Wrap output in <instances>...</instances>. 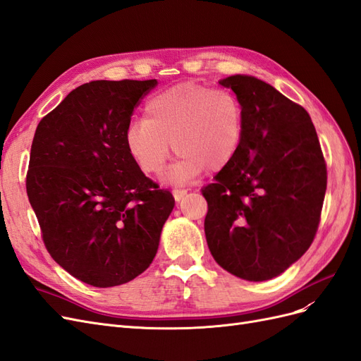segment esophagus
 <instances>
[{"instance_id": "34e87169", "label": "esophagus", "mask_w": 361, "mask_h": 361, "mask_svg": "<svg viewBox=\"0 0 361 361\" xmlns=\"http://www.w3.org/2000/svg\"><path fill=\"white\" fill-rule=\"evenodd\" d=\"M187 192H188V190H185V188H176V190H173V195H174V199H176L178 202H180L185 195H187Z\"/></svg>"}]
</instances>
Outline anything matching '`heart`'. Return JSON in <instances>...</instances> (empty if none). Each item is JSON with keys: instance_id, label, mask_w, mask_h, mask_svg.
<instances>
[{"instance_id": "obj_1", "label": "heart", "mask_w": 361, "mask_h": 361, "mask_svg": "<svg viewBox=\"0 0 361 361\" xmlns=\"http://www.w3.org/2000/svg\"><path fill=\"white\" fill-rule=\"evenodd\" d=\"M145 114L146 118L128 123L125 140L130 157L146 174L162 171L171 146L180 155L167 173L173 182H188L204 167L221 170L241 146L244 106L228 90L179 84L150 97Z\"/></svg>"}]
</instances>
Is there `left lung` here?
I'll return each instance as SVG.
<instances>
[{
	"label": "left lung",
	"instance_id": "obj_1",
	"mask_svg": "<svg viewBox=\"0 0 361 361\" xmlns=\"http://www.w3.org/2000/svg\"><path fill=\"white\" fill-rule=\"evenodd\" d=\"M244 106L233 159L202 190L204 235L216 264L264 281L298 260L318 232L326 164L309 113L255 76L220 81Z\"/></svg>",
	"mask_w": 361,
	"mask_h": 361
}]
</instances>
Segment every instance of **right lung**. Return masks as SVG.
I'll return each instance as SVG.
<instances>
[{
	"instance_id": "obj_1",
	"label": "right lung",
	"mask_w": 361,
	"mask_h": 361,
	"mask_svg": "<svg viewBox=\"0 0 361 361\" xmlns=\"http://www.w3.org/2000/svg\"><path fill=\"white\" fill-rule=\"evenodd\" d=\"M157 80L92 81L43 117L32 138L27 194L48 253L96 288L145 272L174 206L169 190L145 176L125 130Z\"/></svg>"
}]
</instances>
